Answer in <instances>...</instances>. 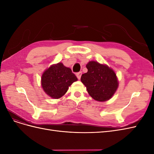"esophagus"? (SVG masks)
Wrapping results in <instances>:
<instances>
[{
  "label": "esophagus",
  "instance_id": "1",
  "mask_svg": "<svg viewBox=\"0 0 154 154\" xmlns=\"http://www.w3.org/2000/svg\"><path fill=\"white\" fill-rule=\"evenodd\" d=\"M82 74V72H77V73H76V76H77V78L79 79V80H80V78H81Z\"/></svg>",
  "mask_w": 154,
  "mask_h": 154
}]
</instances>
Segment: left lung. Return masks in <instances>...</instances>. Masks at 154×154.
<instances>
[{"instance_id":"obj_1","label":"left lung","mask_w":154,"mask_h":154,"mask_svg":"<svg viewBox=\"0 0 154 154\" xmlns=\"http://www.w3.org/2000/svg\"><path fill=\"white\" fill-rule=\"evenodd\" d=\"M87 73L83 74L81 81L93 99L105 101L110 99L118 87L116 74L105 65L91 61L86 65Z\"/></svg>"}]
</instances>
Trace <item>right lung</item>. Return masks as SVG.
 <instances>
[{
	"label": "right lung",
	"mask_w": 154,
	"mask_h": 154,
	"mask_svg": "<svg viewBox=\"0 0 154 154\" xmlns=\"http://www.w3.org/2000/svg\"><path fill=\"white\" fill-rule=\"evenodd\" d=\"M78 80L70 68L63 63L53 65L43 73L42 87L45 92L54 99H58L66 94L69 87Z\"/></svg>",
	"instance_id": "obj_1"
}]
</instances>
